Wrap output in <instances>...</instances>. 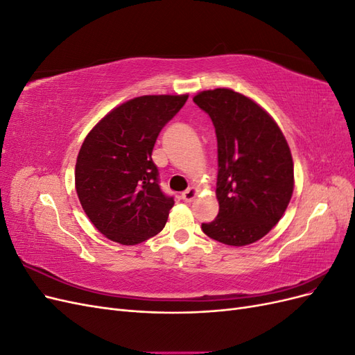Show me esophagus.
Here are the masks:
<instances>
[{
	"label": "esophagus",
	"instance_id": "esophagus-1",
	"mask_svg": "<svg viewBox=\"0 0 355 355\" xmlns=\"http://www.w3.org/2000/svg\"><path fill=\"white\" fill-rule=\"evenodd\" d=\"M197 196H198V189L194 188V187H191L185 192H182V200L187 201V202H191V201L196 200Z\"/></svg>",
	"mask_w": 355,
	"mask_h": 355
}]
</instances>
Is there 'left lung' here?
Here are the masks:
<instances>
[{
	"instance_id": "left-lung-1",
	"label": "left lung",
	"mask_w": 355,
	"mask_h": 355,
	"mask_svg": "<svg viewBox=\"0 0 355 355\" xmlns=\"http://www.w3.org/2000/svg\"><path fill=\"white\" fill-rule=\"evenodd\" d=\"M194 102L210 115L218 137L219 214L201 230L223 244H252L275 227L292 198L288 144L274 118L239 92L204 90Z\"/></svg>"
}]
</instances>
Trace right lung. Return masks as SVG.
<instances>
[{
    "label": "right lung",
    "mask_w": 355,
    "mask_h": 355,
    "mask_svg": "<svg viewBox=\"0 0 355 355\" xmlns=\"http://www.w3.org/2000/svg\"><path fill=\"white\" fill-rule=\"evenodd\" d=\"M188 94H148L106 114L85 136L75 164V189L96 230L135 245L164 228L173 198L158 187L157 137Z\"/></svg>",
    "instance_id": "add662e5"
}]
</instances>
